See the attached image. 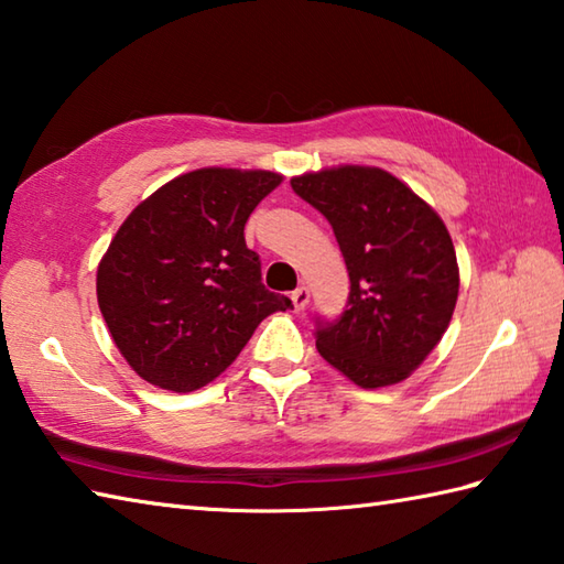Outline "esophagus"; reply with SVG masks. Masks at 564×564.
<instances>
[{
  "label": "esophagus",
  "instance_id": "1",
  "mask_svg": "<svg viewBox=\"0 0 564 564\" xmlns=\"http://www.w3.org/2000/svg\"><path fill=\"white\" fill-rule=\"evenodd\" d=\"M291 301H293L295 311H303V307L311 303V289H307V285H301V289H295L293 295H291Z\"/></svg>",
  "mask_w": 564,
  "mask_h": 564
}]
</instances>
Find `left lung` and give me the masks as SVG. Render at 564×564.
<instances>
[{
  "label": "left lung",
  "instance_id": "left-lung-1",
  "mask_svg": "<svg viewBox=\"0 0 564 564\" xmlns=\"http://www.w3.org/2000/svg\"><path fill=\"white\" fill-rule=\"evenodd\" d=\"M295 195L333 225L349 271L347 307L315 317L319 357L361 389L408 379L443 339L459 293L443 219L395 175L369 165L305 173Z\"/></svg>",
  "mask_w": 564,
  "mask_h": 564
}]
</instances>
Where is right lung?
<instances>
[{"mask_svg":"<svg viewBox=\"0 0 564 564\" xmlns=\"http://www.w3.org/2000/svg\"><path fill=\"white\" fill-rule=\"evenodd\" d=\"M283 178L200 169L147 197L97 269V303L121 357L143 381L195 391L217 379L263 317L289 311L261 283L245 225Z\"/></svg>","mask_w":564,"mask_h":564,"instance_id":"1","label":"right lung"}]
</instances>
